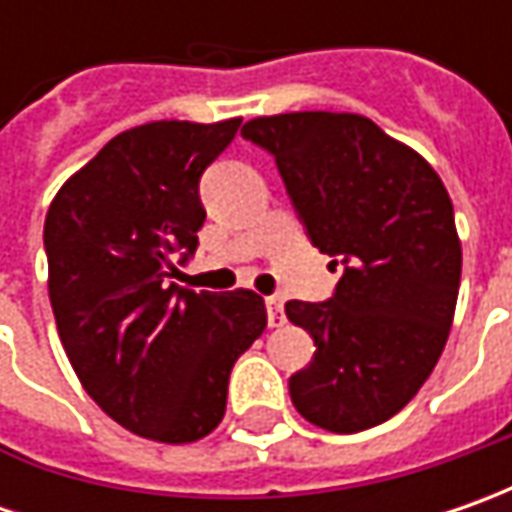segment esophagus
<instances>
[{
  "label": "esophagus",
  "instance_id": "1",
  "mask_svg": "<svg viewBox=\"0 0 512 512\" xmlns=\"http://www.w3.org/2000/svg\"><path fill=\"white\" fill-rule=\"evenodd\" d=\"M265 307H267V325L270 327L285 325V305H282V299H279V296H267Z\"/></svg>",
  "mask_w": 512,
  "mask_h": 512
}]
</instances>
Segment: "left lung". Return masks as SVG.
Listing matches in <instances>:
<instances>
[{
    "label": "left lung",
    "instance_id": "left-lung-1",
    "mask_svg": "<svg viewBox=\"0 0 512 512\" xmlns=\"http://www.w3.org/2000/svg\"><path fill=\"white\" fill-rule=\"evenodd\" d=\"M242 136L276 159L307 239L342 265L330 299L285 305L316 344L290 399L330 433L387 422L427 382L453 325L462 245L439 173L356 113L259 116Z\"/></svg>",
    "mask_w": 512,
    "mask_h": 512
}]
</instances>
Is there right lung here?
<instances>
[{"instance_id": "add662e5", "label": "right lung", "mask_w": 512, "mask_h": 512, "mask_svg": "<svg viewBox=\"0 0 512 512\" xmlns=\"http://www.w3.org/2000/svg\"><path fill=\"white\" fill-rule=\"evenodd\" d=\"M239 125L125 130L70 176L45 219L50 307L70 364L113 422L153 442L216 430L230 370L267 325L253 290L173 282L205 225L199 179Z\"/></svg>"}]
</instances>
